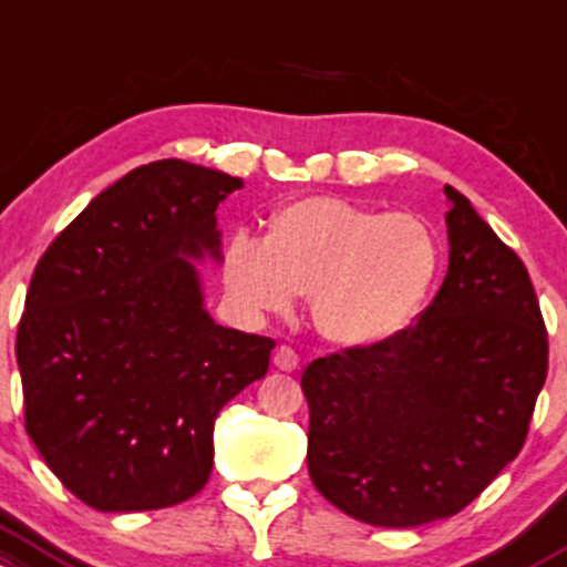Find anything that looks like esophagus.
Listing matches in <instances>:
<instances>
[{"instance_id": "1", "label": "esophagus", "mask_w": 567, "mask_h": 567, "mask_svg": "<svg viewBox=\"0 0 567 567\" xmlns=\"http://www.w3.org/2000/svg\"><path fill=\"white\" fill-rule=\"evenodd\" d=\"M274 365H277L279 371H296L298 369V354L293 347L282 344L274 350Z\"/></svg>"}]
</instances>
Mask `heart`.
<instances>
[{"mask_svg": "<svg viewBox=\"0 0 567 567\" xmlns=\"http://www.w3.org/2000/svg\"><path fill=\"white\" fill-rule=\"evenodd\" d=\"M441 269L422 217L379 213L339 196L282 204L264 241L239 231L223 255L228 293L245 312L277 315L312 296V320L339 344H377L414 320Z\"/></svg>", "mask_w": 567, "mask_h": 567, "instance_id": "obj_1", "label": "heart"}]
</instances>
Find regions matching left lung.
I'll use <instances>...</instances> for the list:
<instances>
[{"instance_id": "obj_1", "label": "left lung", "mask_w": 567, "mask_h": 567, "mask_svg": "<svg viewBox=\"0 0 567 567\" xmlns=\"http://www.w3.org/2000/svg\"><path fill=\"white\" fill-rule=\"evenodd\" d=\"M450 271L414 326L317 358L301 377L315 487L365 525L463 512L519 455L549 371L530 274L444 188Z\"/></svg>"}]
</instances>
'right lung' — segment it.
<instances>
[{"label": "right lung", "instance_id": "obj_1", "mask_svg": "<svg viewBox=\"0 0 567 567\" xmlns=\"http://www.w3.org/2000/svg\"><path fill=\"white\" fill-rule=\"evenodd\" d=\"M241 179L179 158L136 166L42 252L16 336L27 433L96 512L188 501L220 409L269 371L274 339L204 312L188 258H220L215 209Z\"/></svg>", "mask_w": 567, "mask_h": 567}]
</instances>
